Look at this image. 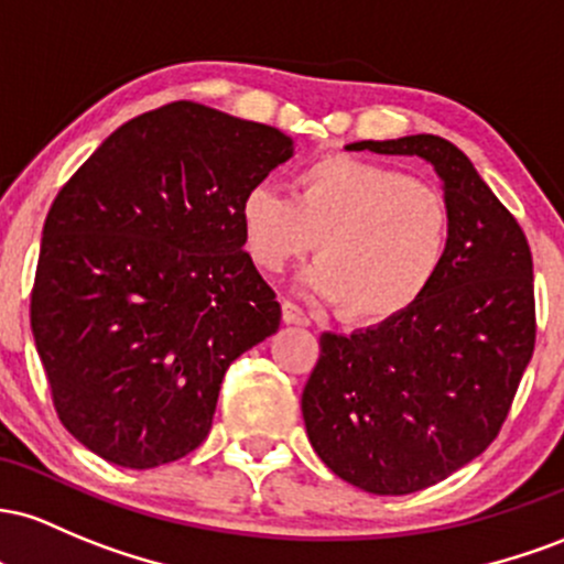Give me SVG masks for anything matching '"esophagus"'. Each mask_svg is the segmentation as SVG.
Listing matches in <instances>:
<instances>
[{
	"mask_svg": "<svg viewBox=\"0 0 564 564\" xmlns=\"http://www.w3.org/2000/svg\"><path fill=\"white\" fill-rule=\"evenodd\" d=\"M282 319L288 322V325H308L306 312L293 301H282Z\"/></svg>",
	"mask_w": 564,
	"mask_h": 564,
	"instance_id": "34e87169",
	"label": "esophagus"
}]
</instances>
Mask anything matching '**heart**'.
I'll list each match as a JSON object with an SVG mask.
<instances>
[{"label":"heart","instance_id":"1","mask_svg":"<svg viewBox=\"0 0 564 564\" xmlns=\"http://www.w3.org/2000/svg\"><path fill=\"white\" fill-rule=\"evenodd\" d=\"M239 226L250 261L271 274L316 245L308 290L365 322L413 306L440 274L453 234L451 205L434 186L338 154L303 164L293 194L269 181L250 186Z\"/></svg>","mask_w":564,"mask_h":564}]
</instances>
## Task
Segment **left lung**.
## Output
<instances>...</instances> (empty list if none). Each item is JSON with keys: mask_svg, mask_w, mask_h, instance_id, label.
<instances>
[{"mask_svg": "<svg viewBox=\"0 0 564 564\" xmlns=\"http://www.w3.org/2000/svg\"><path fill=\"white\" fill-rule=\"evenodd\" d=\"M346 149L421 156L451 205V250L432 288L381 325L322 333L301 397L327 469L376 496H408L451 477L501 432L535 349L533 256L514 215L445 138Z\"/></svg>", "mask_w": 564, "mask_h": 564, "instance_id": "1", "label": "left lung"}]
</instances>
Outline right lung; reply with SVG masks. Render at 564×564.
<instances>
[{"label": "right lung", "instance_id": "obj_1", "mask_svg": "<svg viewBox=\"0 0 564 564\" xmlns=\"http://www.w3.org/2000/svg\"><path fill=\"white\" fill-rule=\"evenodd\" d=\"M290 156L276 128L175 100L113 130L61 188L31 330L87 451L154 469L202 445L229 365L280 327L239 205Z\"/></svg>", "mask_w": 564, "mask_h": 564}]
</instances>
